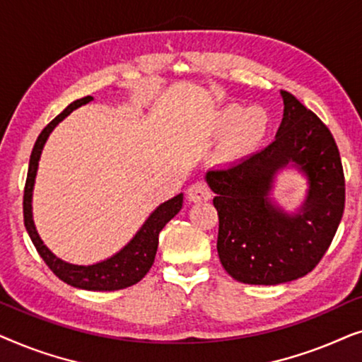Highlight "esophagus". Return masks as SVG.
I'll return each mask as SVG.
<instances>
[{
  "label": "esophagus",
  "instance_id": "1",
  "mask_svg": "<svg viewBox=\"0 0 362 362\" xmlns=\"http://www.w3.org/2000/svg\"><path fill=\"white\" fill-rule=\"evenodd\" d=\"M211 197V189L204 181H196L187 187V199L192 202H202Z\"/></svg>",
  "mask_w": 362,
  "mask_h": 362
}]
</instances>
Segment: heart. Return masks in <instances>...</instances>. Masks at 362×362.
<instances>
[{
  "mask_svg": "<svg viewBox=\"0 0 362 362\" xmlns=\"http://www.w3.org/2000/svg\"><path fill=\"white\" fill-rule=\"evenodd\" d=\"M235 127L232 136L227 145L229 155H240L255 148L264 140L270 127V118L267 112L260 107H252L249 110L245 108L230 105L221 112L219 128L221 130H229Z\"/></svg>",
  "mask_w": 362,
  "mask_h": 362,
  "instance_id": "b5f03b06",
  "label": "heart"
}]
</instances>
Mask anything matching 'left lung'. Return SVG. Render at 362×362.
Wrapping results in <instances>:
<instances>
[{"label":"left lung","mask_w":362,"mask_h":362,"mask_svg":"<svg viewBox=\"0 0 362 362\" xmlns=\"http://www.w3.org/2000/svg\"><path fill=\"white\" fill-rule=\"evenodd\" d=\"M285 110L276 138L259 153L207 171L219 216L217 254L227 274L249 285H279L310 274L333 240L344 211V173L328 127L295 95L281 90ZM288 162L310 191L298 215L271 204L274 173Z\"/></svg>","instance_id":"1"}]
</instances>
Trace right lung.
I'll use <instances>...</instances> for the list:
<instances>
[{"label":"right lung","mask_w":362,"mask_h":362,"mask_svg":"<svg viewBox=\"0 0 362 362\" xmlns=\"http://www.w3.org/2000/svg\"><path fill=\"white\" fill-rule=\"evenodd\" d=\"M93 97L87 95L78 100L72 102L66 110L54 118L49 125L41 132L37 136L36 143H34L31 158H29V168H28V177L26 186H24V196H23V214H24V226L29 237H31L34 247H36L37 254L42 257L46 265L52 270V274L59 276L67 285L76 286V288L82 290H92V291H113L122 290L127 286H132L140 281L148 272H150L153 262H155L156 249H158V237L163 227L175 217L182 207V194H177L173 199L163 202L153 214L148 217L141 229L136 232V235L123 247V249L115 254L110 259L98 262L95 265H72L67 264L61 259H57L46 245L42 244L41 237L37 235L36 227H34L33 221V211H31V199H33V187H34V177H36L37 163L41 158V151L46 143L49 133L54 130V127L59 122H62L69 113L76 110L77 107L86 105L92 100Z\"/></svg>","instance_id":"1"}]
</instances>
